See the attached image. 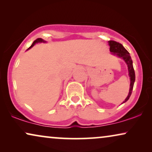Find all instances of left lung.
Wrapping results in <instances>:
<instances>
[{"label":"left lung","mask_w":152,"mask_h":152,"mask_svg":"<svg viewBox=\"0 0 152 152\" xmlns=\"http://www.w3.org/2000/svg\"><path fill=\"white\" fill-rule=\"evenodd\" d=\"M109 44L110 45V51L111 52L112 54L118 56V57H121L123 59L125 62L127 64L128 66V70H129V75L130 77V88L128 96L126 97L124 102H125L129 99V97L132 95L133 88H134V84L135 82V71L133 67V63L132 58L129 55V53L124 48L123 45L119 42L115 41H109Z\"/></svg>","instance_id":"obj_1"}]
</instances>
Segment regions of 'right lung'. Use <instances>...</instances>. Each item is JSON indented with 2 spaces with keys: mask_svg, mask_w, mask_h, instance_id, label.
Wrapping results in <instances>:
<instances>
[{
  "mask_svg": "<svg viewBox=\"0 0 152 152\" xmlns=\"http://www.w3.org/2000/svg\"><path fill=\"white\" fill-rule=\"evenodd\" d=\"M38 42H45V41H43L42 39H41V38H38L37 39H36V40H35V41H34V42H33V43L32 44V45H31V46H30V48H29L28 49L31 48H32V46H34V45L35 44V43H38Z\"/></svg>",
  "mask_w": 152,
  "mask_h": 152,
  "instance_id": "right-lung-1",
  "label": "right lung"
}]
</instances>
